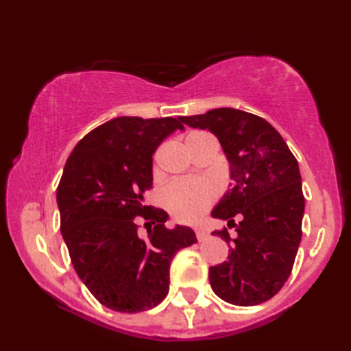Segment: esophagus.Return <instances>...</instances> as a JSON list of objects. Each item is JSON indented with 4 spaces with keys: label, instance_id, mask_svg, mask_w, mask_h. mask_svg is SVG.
<instances>
[{
    "label": "esophagus",
    "instance_id": "1",
    "mask_svg": "<svg viewBox=\"0 0 351 351\" xmlns=\"http://www.w3.org/2000/svg\"><path fill=\"white\" fill-rule=\"evenodd\" d=\"M196 237H197V240H199V241H205L206 238H208V232H206L205 229L199 228V229H196Z\"/></svg>",
    "mask_w": 351,
    "mask_h": 351
}]
</instances>
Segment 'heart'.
Segmentation results:
<instances>
[{"instance_id":"heart-1","label":"heart","mask_w":351,"mask_h":351,"mask_svg":"<svg viewBox=\"0 0 351 351\" xmlns=\"http://www.w3.org/2000/svg\"><path fill=\"white\" fill-rule=\"evenodd\" d=\"M215 191L217 190L211 181L180 180L164 189L162 200L175 219L193 221L213 204Z\"/></svg>"}]
</instances>
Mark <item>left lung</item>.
I'll list each match as a JSON object with an SVG mask.
<instances>
[{
    "instance_id": "obj_1",
    "label": "left lung",
    "mask_w": 351,
    "mask_h": 351,
    "mask_svg": "<svg viewBox=\"0 0 351 351\" xmlns=\"http://www.w3.org/2000/svg\"><path fill=\"white\" fill-rule=\"evenodd\" d=\"M180 119L191 128L211 131L229 161L232 182L211 215L228 220L235 237L226 228L213 232L229 244V256L210 267L211 288L237 306L267 302L289 278L302 240L299 162L280 134L259 116L214 108Z\"/></svg>"
}]
</instances>
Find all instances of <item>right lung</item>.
<instances>
[{
    "instance_id": "add662e5",
    "label": "right lung",
    "mask_w": 351,
    "mask_h": 351,
    "mask_svg": "<svg viewBox=\"0 0 351 351\" xmlns=\"http://www.w3.org/2000/svg\"><path fill=\"white\" fill-rule=\"evenodd\" d=\"M181 119H111L73 147L57 187L60 230L72 265L95 299L117 312L152 309L169 293L178 250L195 244V230L167 229L164 210L143 205L152 187V155ZM148 229L140 239L134 218Z\"/></svg>"
}]
</instances>
